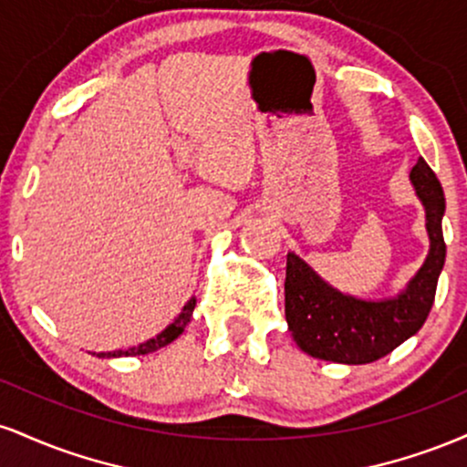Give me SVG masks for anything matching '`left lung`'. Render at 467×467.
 I'll use <instances>...</instances> for the list:
<instances>
[{
	"label": "left lung",
	"instance_id": "left-lung-1",
	"mask_svg": "<svg viewBox=\"0 0 467 467\" xmlns=\"http://www.w3.org/2000/svg\"><path fill=\"white\" fill-rule=\"evenodd\" d=\"M410 182L426 208L431 252L398 298L373 303L345 296L327 285L301 256L287 254L285 318L296 345L312 358L340 364L375 362L415 336L426 323L446 261L441 230L446 197L441 182L423 158L412 166Z\"/></svg>",
	"mask_w": 467,
	"mask_h": 467
}]
</instances>
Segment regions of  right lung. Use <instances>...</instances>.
<instances>
[{
    "label": "right lung",
    "mask_w": 467,
    "mask_h": 467,
    "mask_svg": "<svg viewBox=\"0 0 467 467\" xmlns=\"http://www.w3.org/2000/svg\"><path fill=\"white\" fill-rule=\"evenodd\" d=\"M192 309H195V298H191L189 303L184 305V309H182V314L178 316V318L173 320L166 329L162 331V334H158L155 337H151V340L142 342V345L138 347H131V349L127 351H109V353H96L99 358H120V356H144V353H151V351H158L162 349V347L169 345V342H173L175 337H178L182 331H184V327L191 323V316H192Z\"/></svg>",
    "instance_id": "1"
}]
</instances>
